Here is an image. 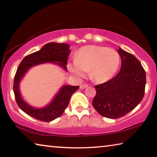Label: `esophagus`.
Listing matches in <instances>:
<instances>
[{
    "label": "esophagus",
    "instance_id": "1",
    "mask_svg": "<svg viewBox=\"0 0 157 157\" xmlns=\"http://www.w3.org/2000/svg\"><path fill=\"white\" fill-rule=\"evenodd\" d=\"M88 86V85L87 84H82L80 85V86H79V88H80L81 89H84L85 88H86V87Z\"/></svg>",
    "mask_w": 157,
    "mask_h": 157
}]
</instances>
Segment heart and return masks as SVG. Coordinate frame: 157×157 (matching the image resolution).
<instances>
[{"mask_svg":"<svg viewBox=\"0 0 157 157\" xmlns=\"http://www.w3.org/2000/svg\"><path fill=\"white\" fill-rule=\"evenodd\" d=\"M121 63L118 52L107 47L90 45L77 52L75 60L68 63L71 73L79 78L89 71L90 78L96 82L109 80L118 70Z\"/></svg>","mask_w":157,"mask_h":157,"instance_id":"heart-1","label":"heart"}]
</instances>
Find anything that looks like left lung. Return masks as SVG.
<instances>
[{
	"instance_id": "1",
	"label": "left lung",
	"mask_w": 157,
	"mask_h": 157,
	"mask_svg": "<svg viewBox=\"0 0 157 157\" xmlns=\"http://www.w3.org/2000/svg\"><path fill=\"white\" fill-rule=\"evenodd\" d=\"M121 67L110 80L95 86L96 94L92 105L101 116L116 119L125 116L141 102L145 94L144 68L131 53L119 48Z\"/></svg>"
}]
</instances>
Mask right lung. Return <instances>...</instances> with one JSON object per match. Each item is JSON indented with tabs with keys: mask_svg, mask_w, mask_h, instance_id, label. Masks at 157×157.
I'll use <instances>...</instances> for the list:
<instances>
[{
	"mask_svg": "<svg viewBox=\"0 0 157 157\" xmlns=\"http://www.w3.org/2000/svg\"><path fill=\"white\" fill-rule=\"evenodd\" d=\"M69 47L70 46L68 44L63 43H48L39 51L25 57L18 66L14 76L13 86L16 102L21 110L36 120L50 122L62 116L67 107L71 95L79 86L70 85L63 86L50 105L42 109H34L23 100L21 96L18 89L21 79L30 67L41 63L54 62L66 70V65L71 52Z\"/></svg>",
	"mask_w": 157,
	"mask_h": 157,
	"instance_id": "1",
	"label": "right lung"
}]
</instances>
